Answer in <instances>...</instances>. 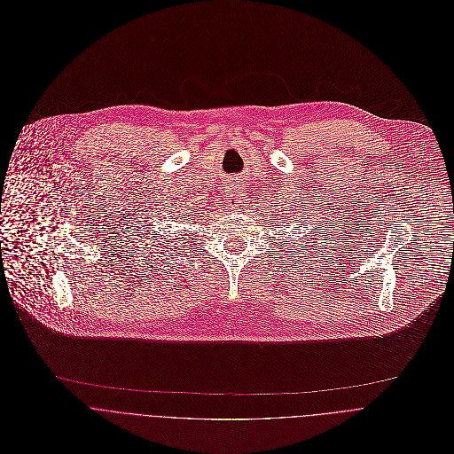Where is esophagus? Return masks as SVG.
I'll list each match as a JSON object with an SVG mask.
<instances>
[{"label": "esophagus", "mask_w": 454, "mask_h": 454, "mask_svg": "<svg viewBox=\"0 0 454 454\" xmlns=\"http://www.w3.org/2000/svg\"><path fill=\"white\" fill-rule=\"evenodd\" d=\"M236 204H238V202H236ZM236 204H234V206H236Z\"/></svg>", "instance_id": "1"}]
</instances>
